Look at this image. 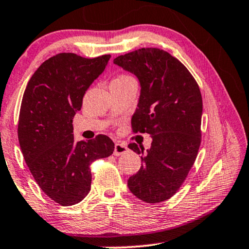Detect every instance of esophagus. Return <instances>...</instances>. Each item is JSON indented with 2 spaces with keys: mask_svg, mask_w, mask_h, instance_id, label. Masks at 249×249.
<instances>
[{
  "mask_svg": "<svg viewBox=\"0 0 249 249\" xmlns=\"http://www.w3.org/2000/svg\"><path fill=\"white\" fill-rule=\"evenodd\" d=\"M127 151V146L121 142H116L115 143V148H114V156H122Z\"/></svg>",
  "mask_w": 249,
  "mask_h": 249,
  "instance_id": "obj_1",
  "label": "esophagus"
}]
</instances>
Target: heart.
Instances as JSON below:
<instances>
[{
  "label": "heart",
  "mask_w": 249,
  "mask_h": 249,
  "mask_svg": "<svg viewBox=\"0 0 249 249\" xmlns=\"http://www.w3.org/2000/svg\"><path fill=\"white\" fill-rule=\"evenodd\" d=\"M122 76H125V75H122Z\"/></svg>",
  "instance_id": "heart-1"
}]
</instances>
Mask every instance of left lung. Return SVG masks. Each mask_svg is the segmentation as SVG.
<instances>
[{
  "mask_svg": "<svg viewBox=\"0 0 249 249\" xmlns=\"http://www.w3.org/2000/svg\"><path fill=\"white\" fill-rule=\"evenodd\" d=\"M133 73L141 85L134 115V133L151 135V148L129 143L142 153L143 164L127 186L146 203H159L177 193L195 162L201 144V91L183 63L159 48H141L114 59Z\"/></svg>",
  "mask_w": 249,
  "mask_h": 249,
  "instance_id": "1",
  "label": "left lung"
}]
</instances>
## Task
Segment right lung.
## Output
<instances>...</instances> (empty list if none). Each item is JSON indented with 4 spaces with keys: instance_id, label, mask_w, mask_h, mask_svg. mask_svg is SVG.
Returning a JSON list of instances; mask_svg holds the SVG:
<instances>
[{
    "instance_id": "right-lung-1",
    "label": "right lung",
    "mask_w": 249,
    "mask_h": 249,
    "mask_svg": "<svg viewBox=\"0 0 249 249\" xmlns=\"http://www.w3.org/2000/svg\"><path fill=\"white\" fill-rule=\"evenodd\" d=\"M109 58L59 53L37 69L24 90L18 124L21 151L41 191L62 206L88 195L90 164L114 152V142L104 134L75 142L72 125L86 91Z\"/></svg>"
}]
</instances>
